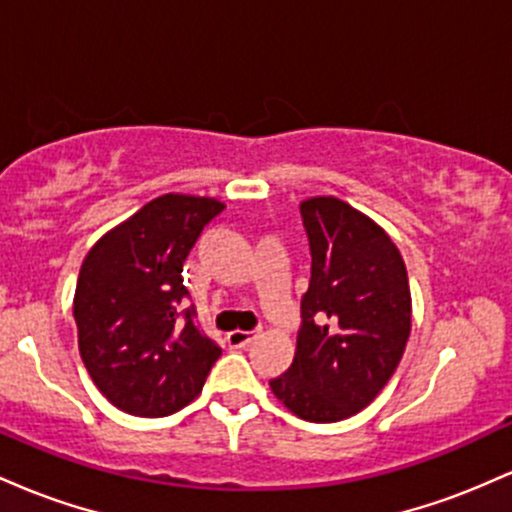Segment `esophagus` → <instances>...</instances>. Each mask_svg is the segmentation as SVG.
I'll list each match as a JSON object with an SVG mask.
<instances>
[{"label":"esophagus","instance_id":"34e87169","mask_svg":"<svg viewBox=\"0 0 512 512\" xmlns=\"http://www.w3.org/2000/svg\"><path fill=\"white\" fill-rule=\"evenodd\" d=\"M257 337V332H245V330H233L228 332L226 342L228 346H233V349H243V346H248L252 339Z\"/></svg>","mask_w":512,"mask_h":512}]
</instances>
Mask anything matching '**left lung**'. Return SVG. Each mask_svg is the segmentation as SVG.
Listing matches in <instances>:
<instances>
[{"label":"left lung","mask_w":512,"mask_h":512,"mask_svg":"<svg viewBox=\"0 0 512 512\" xmlns=\"http://www.w3.org/2000/svg\"><path fill=\"white\" fill-rule=\"evenodd\" d=\"M310 286L296 356L269 380L293 414L332 424L368 407L392 378L411 332L407 267L390 236L334 197L305 199Z\"/></svg>","instance_id":"1"}]
</instances>
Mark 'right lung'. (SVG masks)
<instances>
[{"mask_svg": "<svg viewBox=\"0 0 512 512\" xmlns=\"http://www.w3.org/2000/svg\"><path fill=\"white\" fill-rule=\"evenodd\" d=\"M223 204L163 195L88 250L74 296L81 361L98 390L134 416H168L202 392L221 346L187 308L182 264Z\"/></svg>", "mask_w": 512, "mask_h": 512, "instance_id": "1", "label": "right lung"}]
</instances>
